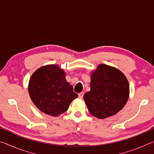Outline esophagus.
Segmentation results:
<instances>
[{
    "instance_id": "esophagus-1",
    "label": "esophagus",
    "mask_w": 154,
    "mask_h": 154,
    "mask_svg": "<svg viewBox=\"0 0 154 154\" xmlns=\"http://www.w3.org/2000/svg\"><path fill=\"white\" fill-rule=\"evenodd\" d=\"M83 94H84V93L83 92H81V93H79V94H78V96H79V98H83Z\"/></svg>"
}]
</instances>
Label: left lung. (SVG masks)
Listing matches in <instances>:
<instances>
[{
	"label": "left lung",
	"mask_w": 154,
	"mask_h": 154,
	"mask_svg": "<svg viewBox=\"0 0 154 154\" xmlns=\"http://www.w3.org/2000/svg\"><path fill=\"white\" fill-rule=\"evenodd\" d=\"M129 96V83L116 68L100 64L91 77L90 91L83 96L90 113L99 119L116 114Z\"/></svg>",
	"instance_id": "left-lung-1"
}]
</instances>
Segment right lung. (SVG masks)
<instances>
[{
    "label": "right lung",
    "instance_id": "obj_1",
    "mask_svg": "<svg viewBox=\"0 0 154 154\" xmlns=\"http://www.w3.org/2000/svg\"><path fill=\"white\" fill-rule=\"evenodd\" d=\"M28 92L31 100L39 110L51 116L67 111L77 94L68 83L65 73L57 65L41 67L31 76Z\"/></svg>",
    "mask_w": 154,
    "mask_h": 154
}]
</instances>
